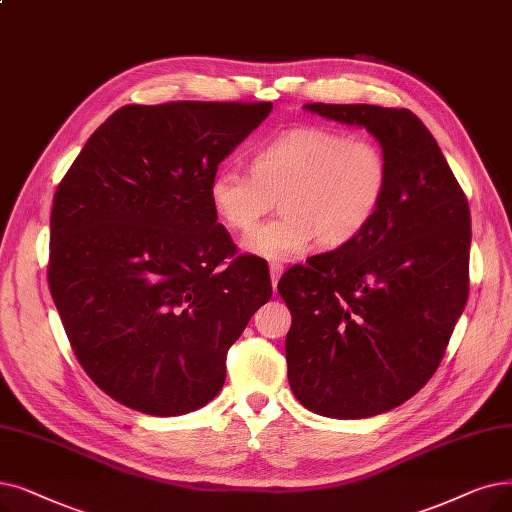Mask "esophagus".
I'll return each instance as SVG.
<instances>
[{"instance_id": "1", "label": "esophagus", "mask_w": 512, "mask_h": 512, "mask_svg": "<svg viewBox=\"0 0 512 512\" xmlns=\"http://www.w3.org/2000/svg\"><path fill=\"white\" fill-rule=\"evenodd\" d=\"M282 272H284V268H282V263H270V276H272V284H274V291H276V284H278V280H280V276H282Z\"/></svg>"}]
</instances>
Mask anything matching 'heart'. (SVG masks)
I'll return each instance as SVG.
<instances>
[{
  "label": "heart",
  "mask_w": 512,
  "mask_h": 512,
  "mask_svg": "<svg viewBox=\"0 0 512 512\" xmlns=\"http://www.w3.org/2000/svg\"><path fill=\"white\" fill-rule=\"evenodd\" d=\"M389 190V161L379 144L345 131L303 125L261 144L251 171L221 167L209 182L211 207L230 230L249 232L276 198L280 213L244 240L270 261L305 253L316 240L341 249L379 215Z\"/></svg>",
  "instance_id": "heart-1"
}]
</instances>
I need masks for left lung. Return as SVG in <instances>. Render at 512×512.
Segmentation results:
<instances>
[{"mask_svg":"<svg viewBox=\"0 0 512 512\" xmlns=\"http://www.w3.org/2000/svg\"><path fill=\"white\" fill-rule=\"evenodd\" d=\"M303 108L364 127L389 161L385 203L366 232L278 282L293 314L286 364L295 397L320 416L368 418L425 387L446 353L469 297L471 211L408 108Z\"/></svg>","mask_w":512,"mask_h":512,"instance_id":"8db88e82","label":"left lung"}]
</instances>
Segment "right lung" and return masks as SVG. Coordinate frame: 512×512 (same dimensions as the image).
<instances>
[{"mask_svg": "<svg viewBox=\"0 0 512 512\" xmlns=\"http://www.w3.org/2000/svg\"><path fill=\"white\" fill-rule=\"evenodd\" d=\"M270 110L127 104L58 184L50 293L83 370L127 408L180 416L207 406L224 387L228 349L272 297L268 263L236 257L209 198L219 163Z\"/></svg>", "mask_w": 512, "mask_h": 512, "instance_id": "right-lung-1", "label": "right lung"}]
</instances>
